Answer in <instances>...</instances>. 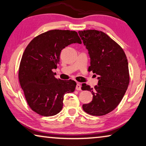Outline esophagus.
Listing matches in <instances>:
<instances>
[{
  "label": "esophagus",
  "instance_id": "obj_1",
  "mask_svg": "<svg viewBox=\"0 0 146 146\" xmlns=\"http://www.w3.org/2000/svg\"><path fill=\"white\" fill-rule=\"evenodd\" d=\"M76 90H81V86L80 84V83H77L76 86Z\"/></svg>",
  "mask_w": 146,
  "mask_h": 146
}]
</instances>
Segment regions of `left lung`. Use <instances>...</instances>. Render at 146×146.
I'll return each instance as SVG.
<instances>
[{
    "mask_svg": "<svg viewBox=\"0 0 146 146\" xmlns=\"http://www.w3.org/2000/svg\"><path fill=\"white\" fill-rule=\"evenodd\" d=\"M78 33L91 58L88 71L98 75L95 88L82 84L81 89L93 95L90 103L83 104V110L91 115H105L117 107L129 85L126 55L120 46L102 31L88 29Z\"/></svg>",
    "mask_w": 146,
    "mask_h": 146,
    "instance_id": "8db88e82",
    "label": "left lung"
}]
</instances>
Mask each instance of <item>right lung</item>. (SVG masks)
<instances>
[{
  "label": "right lung",
  "mask_w": 146,
  "mask_h": 146,
  "mask_svg": "<svg viewBox=\"0 0 146 146\" xmlns=\"http://www.w3.org/2000/svg\"><path fill=\"white\" fill-rule=\"evenodd\" d=\"M73 43H82L77 32L53 29L35 37L24 50L19 82L29 108L38 115L57 114L62 109L64 95L75 90V81L56 78L52 71L57 68L61 51Z\"/></svg>",
  "instance_id": "obj_1"
}]
</instances>
